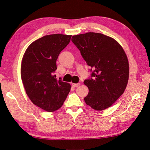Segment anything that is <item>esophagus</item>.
<instances>
[{
    "instance_id": "esophagus-1",
    "label": "esophagus",
    "mask_w": 150,
    "mask_h": 150,
    "mask_svg": "<svg viewBox=\"0 0 150 150\" xmlns=\"http://www.w3.org/2000/svg\"><path fill=\"white\" fill-rule=\"evenodd\" d=\"M80 84H81V83H72V86H74V87H75V88H77V87H78L79 86H80Z\"/></svg>"
}]
</instances>
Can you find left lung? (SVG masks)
<instances>
[{
    "instance_id": "1",
    "label": "left lung",
    "mask_w": 150,
    "mask_h": 150,
    "mask_svg": "<svg viewBox=\"0 0 150 150\" xmlns=\"http://www.w3.org/2000/svg\"><path fill=\"white\" fill-rule=\"evenodd\" d=\"M71 40L94 70L91 78L84 81L89 89L85 103L97 111L108 108L123 94L128 82L129 63L123 48L101 33L76 35Z\"/></svg>"
}]
</instances>
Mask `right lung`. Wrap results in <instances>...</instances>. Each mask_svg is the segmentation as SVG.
<instances>
[{
  "label": "right lung",
  "instance_id": "1",
  "mask_svg": "<svg viewBox=\"0 0 150 150\" xmlns=\"http://www.w3.org/2000/svg\"><path fill=\"white\" fill-rule=\"evenodd\" d=\"M71 35L43 36L27 48L21 62V79L25 92L35 105L47 112L59 110L71 86L55 78L56 60L69 43Z\"/></svg>",
  "mask_w": 150,
  "mask_h": 150
}]
</instances>
